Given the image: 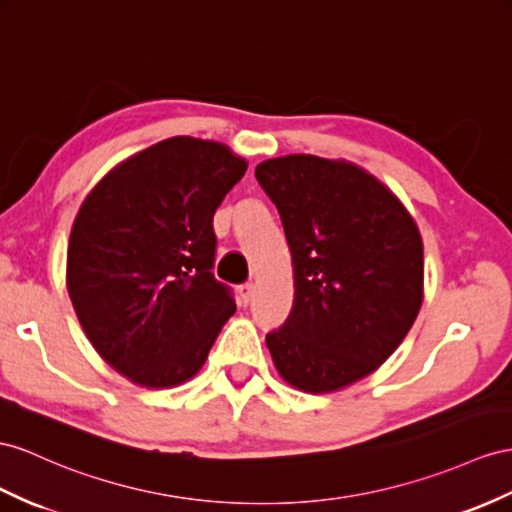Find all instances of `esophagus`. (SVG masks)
Masks as SVG:
<instances>
[{
  "label": "esophagus",
  "instance_id": "34e87169",
  "mask_svg": "<svg viewBox=\"0 0 512 512\" xmlns=\"http://www.w3.org/2000/svg\"><path fill=\"white\" fill-rule=\"evenodd\" d=\"M253 285L251 283H242L240 287H238V298H240V305H248L251 303V298H253Z\"/></svg>",
  "mask_w": 512,
  "mask_h": 512
}]
</instances>
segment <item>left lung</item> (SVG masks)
<instances>
[{"label": "left lung", "instance_id": "8db88e82", "mask_svg": "<svg viewBox=\"0 0 512 512\" xmlns=\"http://www.w3.org/2000/svg\"><path fill=\"white\" fill-rule=\"evenodd\" d=\"M294 264L290 316L266 335L279 374L307 393L342 389L385 363L413 326L424 246L381 181L344 160L285 155L255 168Z\"/></svg>", "mask_w": 512, "mask_h": 512}]
</instances>
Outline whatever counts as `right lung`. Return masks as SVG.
I'll return each instance as SVG.
<instances>
[{
	"instance_id": "right-lung-1",
	"label": "right lung",
	"mask_w": 512,
	"mask_h": 512,
	"mask_svg": "<svg viewBox=\"0 0 512 512\" xmlns=\"http://www.w3.org/2000/svg\"><path fill=\"white\" fill-rule=\"evenodd\" d=\"M244 173L225 144L177 136L110 170L80 207L71 303L90 344L136 385L188 381L233 316V290L212 272L214 214Z\"/></svg>"
}]
</instances>
